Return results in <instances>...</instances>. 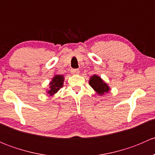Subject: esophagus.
Wrapping results in <instances>:
<instances>
[{
    "instance_id": "1",
    "label": "esophagus",
    "mask_w": 155,
    "mask_h": 155,
    "mask_svg": "<svg viewBox=\"0 0 155 155\" xmlns=\"http://www.w3.org/2000/svg\"><path fill=\"white\" fill-rule=\"evenodd\" d=\"M70 72H71L72 74H79V69H72Z\"/></svg>"
}]
</instances>
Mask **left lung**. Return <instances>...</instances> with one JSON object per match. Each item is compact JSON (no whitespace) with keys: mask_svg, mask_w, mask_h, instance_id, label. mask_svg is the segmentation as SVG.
<instances>
[{"mask_svg":"<svg viewBox=\"0 0 155 155\" xmlns=\"http://www.w3.org/2000/svg\"><path fill=\"white\" fill-rule=\"evenodd\" d=\"M89 84L99 95L104 94V93H107L109 91V87L108 86L107 84L104 82L103 79L97 75H94L93 76L91 77L90 80H89Z\"/></svg>","mask_w":155,"mask_h":155,"instance_id":"8db88e82","label":"left lung"}]
</instances>
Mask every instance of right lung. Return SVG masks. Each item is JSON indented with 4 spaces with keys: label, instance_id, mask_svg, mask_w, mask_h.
<instances>
[{
    "label": "right lung",
    "instance_id": "right-lung-1",
    "mask_svg": "<svg viewBox=\"0 0 155 155\" xmlns=\"http://www.w3.org/2000/svg\"><path fill=\"white\" fill-rule=\"evenodd\" d=\"M64 76L63 75H56L53 77L52 80L50 82L49 90L48 91L47 93L49 95H53L55 94L61 87H62L64 84Z\"/></svg>",
    "mask_w": 155,
    "mask_h": 155
}]
</instances>
